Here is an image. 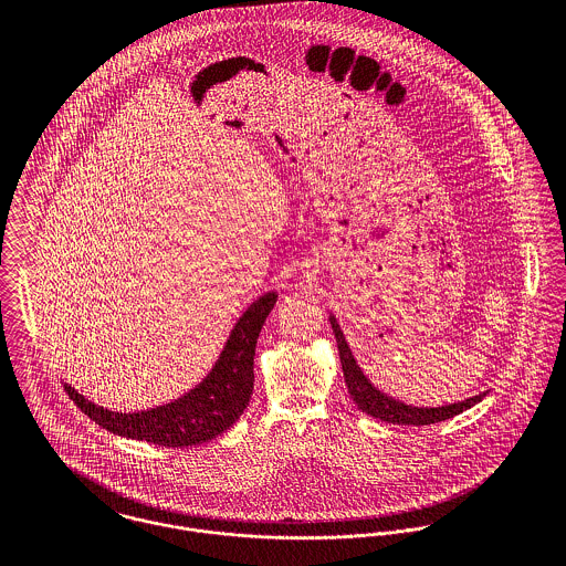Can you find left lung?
Returning <instances> with one entry per match:
<instances>
[{
  "instance_id": "8db88e82",
  "label": "left lung",
  "mask_w": 566,
  "mask_h": 566,
  "mask_svg": "<svg viewBox=\"0 0 566 566\" xmlns=\"http://www.w3.org/2000/svg\"><path fill=\"white\" fill-rule=\"evenodd\" d=\"M328 323L335 333V342H337V353H339V361H342V373H344V381L348 388L350 399L355 405L370 413L373 418H379L384 422H392V424H433L447 418H453L458 413H462L464 409H471L473 405L480 403L488 395L480 392L478 397L458 401V403L440 405V407H416V405H407L399 399L388 397L386 392H381L379 388H375V384L364 375V370L359 368L342 326L337 324V318L333 314H328Z\"/></svg>"
}]
</instances>
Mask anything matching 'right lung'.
Segmentation results:
<instances>
[{"mask_svg": "<svg viewBox=\"0 0 566 566\" xmlns=\"http://www.w3.org/2000/svg\"><path fill=\"white\" fill-rule=\"evenodd\" d=\"M276 301L279 294L270 290L250 303L233 324L213 368L178 399L137 411H115L88 401L67 381L65 390L91 420L115 436L174 449L209 442L222 436L250 403L256 337Z\"/></svg>", "mask_w": 566, "mask_h": 566, "instance_id": "1", "label": "right lung"}]
</instances>
